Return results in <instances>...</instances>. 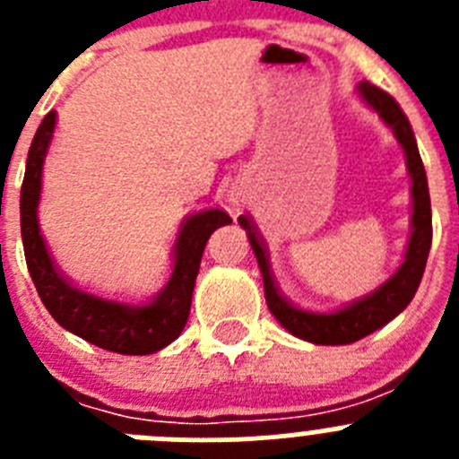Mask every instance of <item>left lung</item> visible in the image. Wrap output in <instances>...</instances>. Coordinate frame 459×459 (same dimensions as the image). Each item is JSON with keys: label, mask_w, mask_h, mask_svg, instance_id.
<instances>
[{"label": "left lung", "mask_w": 459, "mask_h": 459, "mask_svg": "<svg viewBox=\"0 0 459 459\" xmlns=\"http://www.w3.org/2000/svg\"><path fill=\"white\" fill-rule=\"evenodd\" d=\"M360 96L366 99L368 105L379 112V117L386 121L395 133L397 142L403 144L404 153H407V168L411 174V197H413V216H411V238H409L407 255H404L403 266L397 269V273L388 280L386 285L379 287L375 294H370L363 301H356L354 306H347L342 310L333 312H310L296 307L290 303L285 296L280 294L278 285H275L273 273H271L269 253H266L264 241L259 238L257 230L250 222V218L238 216V222L246 230L250 238V246L257 257L259 271L264 278V296L266 306L273 312V317L278 319L282 326L290 331L296 338H303L307 342L315 344H350L356 340L366 338L372 331L381 328L384 324L397 317L409 301L413 299L416 290L423 278L425 262L429 255V243H432V209H429V190H428V177H425L423 160H420L419 147H416V137H413L411 126H409L407 117L400 109V105L388 96L386 91H381L379 87L370 82H360L359 87Z\"/></svg>", "instance_id": "obj_1"}]
</instances>
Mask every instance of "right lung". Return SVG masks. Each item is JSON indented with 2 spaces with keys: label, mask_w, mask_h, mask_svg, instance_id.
Returning a JSON list of instances; mask_svg holds the SVG:
<instances>
[{
  "label": "right lung",
  "mask_w": 459,
  "mask_h": 459,
  "mask_svg": "<svg viewBox=\"0 0 459 459\" xmlns=\"http://www.w3.org/2000/svg\"><path fill=\"white\" fill-rule=\"evenodd\" d=\"M55 131V112H48L31 140L22 190H20V227L27 269L40 301L56 324L100 350L144 356L163 350L179 338L190 312V299L200 259L211 232L232 222L222 209L202 211L181 225L174 243V271L165 290L149 303L131 306L119 299H105L71 285L50 259L39 230L36 206L40 197V169Z\"/></svg>",
  "instance_id": "obj_1"
}]
</instances>
